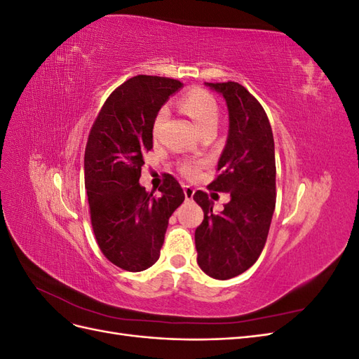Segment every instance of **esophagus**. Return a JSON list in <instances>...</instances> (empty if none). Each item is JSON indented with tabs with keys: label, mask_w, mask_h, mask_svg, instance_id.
Here are the masks:
<instances>
[{
	"label": "esophagus",
	"mask_w": 359,
	"mask_h": 359,
	"mask_svg": "<svg viewBox=\"0 0 359 359\" xmlns=\"http://www.w3.org/2000/svg\"><path fill=\"white\" fill-rule=\"evenodd\" d=\"M184 194H186L187 201H191L194 196V189L190 186H184Z\"/></svg>",
	"instance_id": "1"
}]
</instances>
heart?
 <instances>
[{
    "mask_svg": "<svg viewBox=\"0 0 359 359\" xmlns=\"http://www.w3.org/2000/svg\"><path fill=\"white\" fill-rule=\"evenodd\" d=\"M180 109L186 114L201 133L215 130L219 123V106L214 97L203 90H193L180 100ZM168 107H161L154 121V136L158 135L161 126L168 118ZM181 172L189 178H194L199 173V165L194 161H187L181 166Z\"/></svg>",
    "mask_w": 359,
    "mask_h": 359,
    "instance_id": "b5f03b06",
    "label": "heart"
}]
</instances>
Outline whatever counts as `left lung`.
Returning <instances> with one entry per match:
<instances>
[{"mask_svg": "<svg viewBox=\"0 0 359 359\" xmlns=\"http://www.w3.org/2000/svg\"><path fill=\"white\" fill-rule=\"evenodd\" d=\"M220 93L229 111V133L210 184L231 193L219 214L214 202L198 190L193 199L203 210L194 232L198 264L206 276L227 280L243 274L265 247L276 208V154L269 119L255 97L238 82H205Z\"/></svg>", "mask_w": 359, "mask_h": 359, "instance_id": "obj_1", "label": "left lung"}]
</instances>
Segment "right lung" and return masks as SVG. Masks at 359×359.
<instances>
[{
  "label": "right lung",
  "mask_w": 359,
  "mask_h": 359,
  "mask_svg": "<svg viewBox=\"0 0 359 359\" xmlns=\"http://www.w3.org/2000/svg\"><path fill=\"white\" fill-rule=\"evenodd\" d=\"M181 86L147 74L126 81L107 97L86 142L85 189L95 240L107 260L130 273L157 262L169 217L186 198L172 175L160 198L139 184L156 116Z\"/></svg>",
  "instance_id": "right-lung-1"
}]
</instances>
